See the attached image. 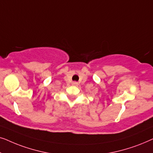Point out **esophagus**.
<instances>
[{"instance_id": "obj_1", "label": "esophagus", "mask_w": 153, "mask_h": 153, "mask_svg": "<svg viewBox=\"0 0 153 153\" xmlns=\"http://www.w3.org/2000/svg\"><path fill=\"white\" fill-rule=\"evenodd\" d=\"M72 84L74 85H77V84H78V83L76 82V81H74V82L72 83Z\"/></svg>"}]
</instances>
